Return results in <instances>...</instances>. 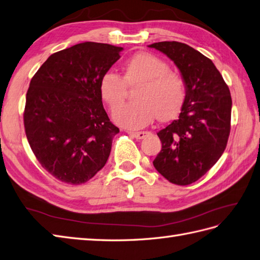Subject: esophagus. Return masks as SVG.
<instances>
[{
  "instance_id": "esophagus-1",
  "label": "esophagus",
  "mask_w": 260,
  "mask_h": 260,
  "mask_svg": "<svg viewBox=\"0 0 260 260\" xmlns=\"http://www.w3.org/2000/svg\"><path fill=\"white\" fill-rule=\"evenodd\" d=\"M129 135L132 137H135L136 139H139V140H142L145 137H148L150 135V132L148 131H139V132H129Z\"/></svg>"
}]
</instances>
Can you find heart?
<instances>
[{
  "instance_id": "heart-1",
  "label": "heart",
  "mask_w": 260,
  "mask_h": 260,
  "mask_svg": "<svg viewBox=\"0 0 260 260\" xmlns=\"http://www.w3.org/2000/svg\"><path fill=\"white\" fill-rule=\"evenodd\" d=\"M123 78L115 72H106L100 79L101 98L111 109L121 104L128 87L139 86L135 104L113 111L115 122L129 129H140L153 121H169L181 112L186 99L185 81L160 57L139 53L126 60Z\"/></svg>"
}]
</instances>
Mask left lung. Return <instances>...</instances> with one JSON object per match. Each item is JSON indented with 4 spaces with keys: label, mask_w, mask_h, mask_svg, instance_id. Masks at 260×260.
Wrapping results in <instances>:
<instances>
[{
    "label": "left lung",
    "mask_w": 260,
    "mask_h": 260,
    "mask_svg": "<svg viewBox=\"0 0 260 260\" xmlns=\"http://www.w3.org/2000/svg\"><path fill=\"white\" fill-rule=\"evenodd\" d=\"M180 69L186 99L179 118L157 132L162 149L153 161L157 172L178 185L202 178L218 161L231 132L232 97L213 61L180 42L149 45Z\"/></svg>",
    "instance_id": "left-lung-1"
}]
</instances>
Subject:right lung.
Here are the masks:
<instances>
[{"mask_svg":"<svg viewBox=\"0 0 260 260\" xmlns=\"http://www.w3.org/2000/svg\"><path fill=\"white\" fill-rule=\"evenodd\" d=\"M122 49L80 43L50 55L31 78L25 134L36 159L55 179L86 183L108 160L119 128L104 109L99 84Z\"/></svg>","mask_w":260,"mask_h":260,"instance_id":"add662e5","label":"right lung"}]
</instances>
